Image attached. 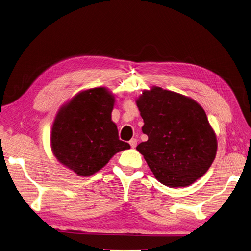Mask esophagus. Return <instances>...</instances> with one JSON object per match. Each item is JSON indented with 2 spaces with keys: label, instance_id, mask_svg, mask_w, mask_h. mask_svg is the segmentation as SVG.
I'll use <instances>...</instances> for the list:
<instances>
[{
  "label": "esophagus",
  "instance_id": "34e87169",
  "mask_svg": "<svg viewBox=\"0 0 251 251\" xmlns=\"http://www.w3.org/2000/svg\"><path fill=\"white\" fill-rule=\"evenodd\" d=\"M129 144H130V146H131V148H135L136 146H137V140H136V138H132L131 140L129 141Z\"/></svg>",
  "mask_w": 251,
  "mask_h": 251
}]
</instances>
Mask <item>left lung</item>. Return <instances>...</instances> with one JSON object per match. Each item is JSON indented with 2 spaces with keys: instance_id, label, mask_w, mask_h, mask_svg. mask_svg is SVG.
Segmentation results:
<instances>
[{
  "instance_id": "1",
  "label": "left lung",
  "mask_w": 251,
  "mask_h": 251,
  "mask_svg": "<svg viewBox=\"0 0 251 251\" xmlns=\"http://www.w3.org/2000/svg\"><path fill=\"white\" fill-rule=\"evenodd\" d=\"M136 104L148 140L136 150L155 177L169 188L188 187L202 177L216 155L217 140L203 107L182 94L154 86Z\"/></svg>"
}]
</instances>
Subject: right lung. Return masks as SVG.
<instances>
[{"label":"right lung","mask_w":251,"mask_h":251,"mask_svg":"<svg viewBox=\"0 0 251 251\" xmlns=\"http://www.w3.org/2000/svg\"><path fill=\"white\" fill-rule=\"evenodd\" d=\"M115 96L104 87L84 90L63 104L54 120L51 149L62 165L89 176L129 144L119 139L112 121Z\"/></svg>","instance_id":"add662e5"}]
</instances>
